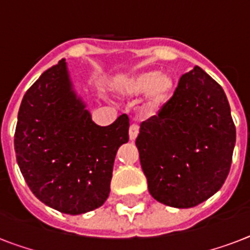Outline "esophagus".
<instances>
[{
    "instance_id": "1",
    "label": "esophagus",
    "mask_w": 250,
    "mask_h": 250,
    "mask_svg": "<svg viewBox=\"0 0 250 250\" xmlns=\"http://www.w3.org/2000/svg\"><path fill=\"white\" fill-rule=\"evenodd\" d=\"M139 125H132L129 127V140L135 141L136 140L137 135H139Z\"/></svg>"
}]
</instances>
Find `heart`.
<instances>
[{
  "instance_id": "b5f03b06",
  "label": "heart",
  "mask_w": 250,
  "mask_h": 250,
  "mask_svg": "<svg viewBox=\"0 0 250 250\" xmlns=\"http://www.w3.org/2000/svg\"><path fill=\"white\" fill-rule=\"evenodd\" d=\"M174 80L168 74L157 71H143L122 79L118 83V90L127 97H139L146 94V107L156 109L170 94Z\"/></svg>"
}]
</instances>
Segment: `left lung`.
I'll list each match as a JSON object with an SVG mask.
<instances>
[{
    "label": "left lung",
    "mask_w": 250,
    "mask_h": 250,
    "mask_svg": "<svg viewBox=\"0 0 250 250\" xmlns=\"http://www.w3.org/2000/svg\"><path fill=\"white\" fill-rule=\"evenodd\" d=\"M235 141L225 92L196 66L158 115L140 125L136 146L149 193L179 209L206 201L227 179Z\"/></svg>",
    "instance_id": "obj_1"
}]
</instances>
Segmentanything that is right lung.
Masks as SVG:
<instances>
[{
    "instance_id": "right-lung-1",
    "label": "right lung",
    "mask_w": 250,
    "mask_h": 250,
    "mask_svg": "<svg viewBox=\"0 0 250 250\" xmlns=\"http://www.w3.org/2000/svg\"><path fill=\"white\" fill-rule=\"evenodd\" d=\"M129 119L92 121L72 90L64 60L42 74L21 100L14 135L17 161L29 189L61 213L83 214L106 201L118 148Z\"/></svg>"
}]
</instances>
